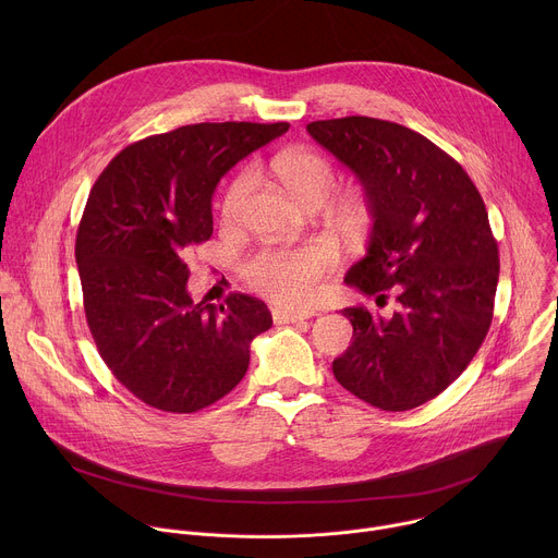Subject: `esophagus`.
I'll return each mask as SVG.
<instances>
[{
  "mask_svg": "<svg viewBox=\"0 0 558 558\" xmlns=\"http://www.w3.org/2000/svg\"><path fill=\"white\" fill-rule=\"evenodd\" d=\"M274 315V323L276 325H289V323H302L306 320V317L315 315V311H293V308H282V306H276L271 311Z\"/></svg>",
  "mask_w": 558,
  "mask_h": 558,
  "instance_id": "esophagus-1",
  "label": "esophagus"
}]
</instances>
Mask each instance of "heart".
<instances>
[{
	"instance_id": "b5f03b06",
	"label": "heart",
	"mask_w": 558,
	"mask_h": 558,
	"mask_svg": "<svg viewBox=\"0 0 558 558\" xmlns=\"http://www.w3.org/2000/svg\"><path fill=\"white\" fill-rule=\"evenodd\" d=\"M271 170L284 190L302 205H323L338 187V172L327 156L311 149H287L274 156ZM256 185V170L238 174L225 192L222 216L243 214ZM336 252L313 243L298 250H267L245 265L247 282L274 302L291 308L311 304L320 293L323 278L333 269Z\"/></svg>"
}]
</instances>
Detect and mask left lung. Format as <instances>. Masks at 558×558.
I'll return each instance as SVG.
<instances>
[{"label":"left lung","mask_w":558,"mask_h":558,"mask_svg":"<svg viewBox=\"0 0 558 558\" xmlns=\"http://www.w3.org/2000/svg\"><path fill=\"white\" fill-rule=\"evenodd\" d=\"M306 132L355 174L373 218L344 282L397 302L388 317L342 311L353 340L333 375L375 409H417L465 371L493 323L499 247L484 198L452 156L400 123L344 117Z\"/></svg>","instance_id":"left-lung-1"}]
</instances>
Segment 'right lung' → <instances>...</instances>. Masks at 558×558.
Segmentation results:
<instances>
[{
    "label": "right lung",
    "instance_id": "1",
    "mask_svg": "<svg viewBox=\"0 0 558 558\" xmlns=\"http://www.w3.org/2000/svg\"><path fill=\"white\" fill-rule=\"evenodd\" d=\"M289 123H196L119 151L90 190L76 231L84 308L99 355L141 402L196 413L241 381L256 336L271 327L258 298L194 302L185 256L214 231L218 181Z\"/></svg>",
    "mask_w": 558,
    "mask_h": 558
}]
</instances>
